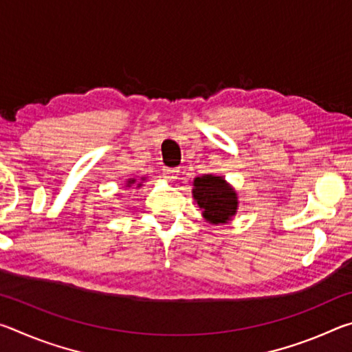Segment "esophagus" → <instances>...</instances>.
I'll use <instances>...</instances> for the list:
<instances>
[{
    "instance_id": "esophagus-1",
    "label": "esophagus",
    "mask_w": 352,
    "mask_h": 352,
    "mask_svg": "<svg viewBox=\"0 0 352 352\" xmlns=\"http://www.w3.org/2000/svg\"><path fill=\"white\" fill-rule=\"evenodd\" d=\"M163 177L166 178V182H175L177 177H178V170L177 169H170V168H164L163 169Z\"/></svg>"
}]
</instances>
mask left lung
<instances>
[{
    "label": "left lung",
    "mask_w": 352,
    "mask_h": 352,
    "mask_svg": "<svg viewBox=\"0 0 352 352\" xmlns=\"http://www.w3.org/2000/svg\"><path fill=\"white\" fill-rule=\"evenodd\" d=\"M192 186V197L206 222L225 225L233 220L239 210V197L223 177L214 174L195 177Z\"/></svg>",
    "instance_id": "left-lung-1"
}]
</instances>
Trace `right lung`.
<instances>
[{
	"label": "right lung",
	"instance_id": "1",
	"mask_svg": "<svg viewBox=\"0 0 352 352\" xmlns=\"http://www.w3.org/2000/svg\"><path fill=\"white\" fill-rule=\"evenodd\" d=\"M144 180H146V177H141V178H140V182L136 180V178H129V180L126 182V188L133 186V184H136V188H141V186H142V183H144Z\"/></svg>",
	"mask_w": 352,
	"mask_h": 352
}]
</instances>
